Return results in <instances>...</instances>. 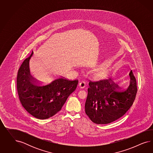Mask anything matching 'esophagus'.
I'll return each instance as SVG.
<instances>
[{"mask_svg":"<svg viewBox=\"0 0 153 153\" xmlns=\"http://www.w3.org/2000/svg\"><path fill=\"white\" fill-rule=\"evenodd\" d=\"M85 86H86V83H85V82L83 81H81L80 83H79V86L81 88H85Z\"/></svg>","mask_w":153,"mask_h":153,"instance_id":"obj_1","label":"esophagus"}]
</instances>
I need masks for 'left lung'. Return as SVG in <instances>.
I'll list each match as a JSON object with an SVG mask.
<instances>
[{
    "instance_id": "8db88e82",
    "label": "left lung",
    "mask_w": 153,
    "mask_h": 153,
    "mask_svg": "<svg viewBox=\"0 0 153 153\" xmlns=\"http://www.w3.org/2000/svg\"><path fill=\"white\" fill-rule=\"evenodd\" d=\"M130 84L127 88L116 87L111 78L90 80L85 102V112L97 124H108L119 119L128 111L137 91L136 79L132 71L129 74Z\"/></svg>"
}]
</instances>
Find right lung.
<instances>
[{"label": "right lung", "instance_id": "right-lung-1", "mask_svg": "<svg viewBox=\"0 0 153 153\" xmlns=\"http://www.w3.org/2000/svg\"><path fill=\"white\" fill-rule=\"evenodd\" d=\"M33 53L19 68L17 92L22 105L27 112L38 119L45 120L60 111L70 94L76 90L79 81L60 76L42 83L33 79L29 70V60Z\"/></svg>", "mask_w": 153, "mask_h": 153}]
</instances>
